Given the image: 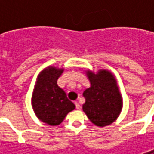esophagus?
<instances>
[{
  "label": "esophagus",
  "mask_w": 154,
  "mask_h": 154,
  "mask_svg": "<svg viewBox=\"0 0 154 154\" xmlns=\"http://www.w3.org/2000/svg\"><path fill=\"white\" fill-rule=\"evenodd\" d=\"M74 103H75V106H76V108H77V109H79V108H80V105H79V103H78L77 101H75Z\"/></svg>",
  "instance_id": "34e87169"
}]
</instances>
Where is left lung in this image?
Instances as JSON below:
<instances>
[{"label":"left lung","instance_id":"8db88e82","mask_svg":"<svg viewBox=\"0 0 154 154\" xmlns=\"http://www.w3.org/2000/svg\"><path fill=\"white\" fill-rule=\"evenodd\" d=\"M91 87L84 91L86 102L82 106L94 125L106 126L115 121L121 111L122 100L115 77L110 72L100 70L97 74L87 72Z\"/></svg>","mask_w":154,"mask_h":154}]
</instances>
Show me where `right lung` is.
<instances>
[{"label":"right lung","mask_w":154,"mask_h":154,"mask_svg":"<svg viewBox=\"0 0 154 154\" xmlns=\"http://www.w3.org/2000/svg\"><path fill=\"white\" fill-rule=\"evenodd\" d=\"M63 69L48 67L38 75L32 97V106L35 115L43 122L57 125L67 113L75 109V105L67 97L57 80Z\"/></svg>","instance_id":"right-lung-1"}]
</instances>
